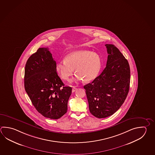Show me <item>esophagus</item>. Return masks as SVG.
Wrapping results in <instances>:
<instances>
[{"label":"esophagus","mask_w":155,"mask_h":155,"mask_svg":"<svg viewBox=\"0 0 155 155\" xmlns=\"http://www.w3.org/2000/svg\"><path fill=\"white\" fill-rule=\"evenodd\" d=\"M77 89V88H76V87H73V88H72V92L73 93V92H74Z\"/></svg>","instance_id":"34e87169"}]
</instances>
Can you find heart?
I'll return each mask as SVG.
<instances>
[{"instance_id": "heart-1", "label": "heart", "mask_w": 155, "mask_h": 155, "mask_svg": "<svg viewBox=\"0 0 155 155\" xmlns=\"http://www.w3.org/2000/svg\"><path fill=\"white\" fill-rule=\"evenodd\" d=\"M101 65V59L97 54L80 50L70 53L64 60L58 61L56 64V71L62 79L68 81L75 69L76 80L84 79L89 82L97 78Z\"/></svg>"}]
</instances>
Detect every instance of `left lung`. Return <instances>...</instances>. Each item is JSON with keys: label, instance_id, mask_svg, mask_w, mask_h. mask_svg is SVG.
I'll return each instance as SVG.
<instances>
[{"label": "left lung", "instance_id": "left-lung-1", "mask_svg": "<svg viewBox=\"0 0 155 155\" xmlns=\"http://www.w3.org/2000/svg\"><path fill=\"white\" fill-rule=\"evenodd\" d=\"M106 66L93 82L85 85L89 108L94 116H110L120 108L128 94L130 71L128 62L113 44H106Z\"/></svg>", "mask_w": 155, "mask_h": 155}]
</instances>
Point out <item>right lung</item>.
Masks as SVG:
<instances>
[{
	"instance_id": "1",
	"label": "right lung",
	"mask_w": 155,
	"mask_h": 155,
	"mask_svg": "<svg viewBox=\"0 0 155 155\" xmlns=\"http://www.w3.org/2000/svg\"><path fill=\"white\" fill-rule=\"evenodd\" d=\"M48 48H40L27 61L24 84L39 113L50 119L57 120L67 111L72 88L64 87L56 71V62Z\"/></svg>"
}]
</instances>
